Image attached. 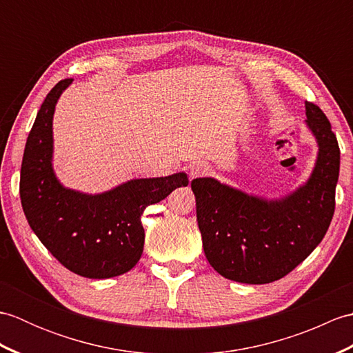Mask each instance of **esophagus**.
I'll use <instances>...</instances> for the list:
<instances>
[{"label": "esophagus", "instance_id": "esophagus-1", "mask_svg": "<svg viewBox=\"0 0 353 353\" xmlns=\"http://www.w3.org/2000/svg\"><path fill=\"white\" fill-rule=\"evenodd\" d=\"M209 171H211V167L206 162H194L188 167V174L191 179L206 176L209 174Z\"/></svg>", "mask_w": 353, "mask_h": 353}]
</instances>
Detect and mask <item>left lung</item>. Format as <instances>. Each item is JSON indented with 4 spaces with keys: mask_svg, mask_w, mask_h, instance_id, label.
Instances as JSON below:
<instances>
[{
    "mask_svg": "<svg viewBox=\"0 0 353 353\" xmlns=\"http://www.w3.org/2000/svg\"><path fill=\"white\" fill-rule=\"evenodd\" d=\"M305 109L319 153L310 179L296 191L268 200L214 177L191 182L206 259L226 279L274 282L308 258L326 235L335 209L340 148L323 110L308 101Z\"/></svg>",
    "mask_w": 353,
    "mask_h": 353,
    "instance_id": "8db88e82",
    "label": "left lung"
}]
</instances>
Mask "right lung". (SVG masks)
I'll return each mask as SVG.
<instances>
[{"label":"right lung","instance_id":"right-lung-1","mask_svg":"<svg viewBox=\"0 0 353 353\" xmlns=\"http://www.w3.org/2000/svg\"><path fill=\"white\" fill-rule=\"evenodd\" d=\"M71 83L72 79L59 81L37 112L21 165V203L30 228L63 267L89 279H108L139 261L144 209L188 185V176L132 179L101 194L65 188L52 170V115Z\"/></svg>","mask_w":353,"mask_h":353}]
</instances>
